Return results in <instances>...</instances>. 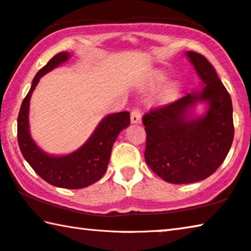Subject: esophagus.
<instances>
[{"mask_svg": "<svg viewBox=\"0 0 251 251\" xmlns=\"http://www.w3.org/2000/svg\"><path fill=\"white\" fill-rule=\"evenodd\" d=\"M142 121V115H141V110L138 108H134L130 113V122L132 124H140Z\"/></svg>", "mask_w": 251, "mask_h": 251, "instance_id": "esophagus-1", "label": "esophagus"}]
</instances>
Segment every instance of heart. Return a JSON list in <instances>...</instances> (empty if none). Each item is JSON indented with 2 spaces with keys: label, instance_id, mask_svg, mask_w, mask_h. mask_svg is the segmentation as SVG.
Instances as JSON below:
<instances>
[{
  "label": "heart",
  "instance_id": "heart-1",
  "mask_svg": "<svg viewBox=\"0 0 251 251\" xmlns=\"http://www.w3.org/2000/svg\"><path fill=\"white\" fill-rule=\"evenodd\" d=\"M166 80H168V75H166L165 74H158V75H156V77H155V79H154V81L152 83V87H153V88L160 87ZM178 90H180V86H178L176 82L171 83V85L168 87V88L164 90V93H163L162 99L164 101L172 100V99L177 95Z\"/></svg>",
  "mask_w": 251,
  "mask_h": 251
}]
</instances>
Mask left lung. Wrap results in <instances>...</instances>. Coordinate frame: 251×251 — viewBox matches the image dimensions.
I'll return each instance as SVG.
<instances>
[{
  "label": "left lung",
  "mask_w": 251,
  "mask_h": 251,
  "mask_svg": "<svg viewBox=\"0 0 251 251\" xmlns=\"http://www.w3.org/2000/svg\"><path fill=\"white\" fill-rule=\"evenodd\" d=\"M185 54L204 88L151 109L143 117L147 165L174 184L202 181L216 172L234 135L231 97L216 69L200 53ZM198 102H205L208 109L202 117L193 118L192 109Z\"/></svg>",
  "instance_id": "1"
}]
</instances>
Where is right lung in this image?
I'll return each instance as SVG.
<instances>
[{
  "label": "right lung",
  "mask_w": 251,
  "mask_h": 251,
  "mask_svg": "<svg viewBox=\"0 0 251 251\" xmlns=\"http://www.w3.org/2000/svg\"><path fill=\"white\" fill-rule=\"evenodd\" d=\"M70 58L69 52L55 54L38 71L29 93L23 99L18 116V143L25 161L40 177L51 185L65 189H82L104 176L109 163L111 149L118 134L130 124L128 111L107 115L99 123L85 144L75 152L54 156L35 144L29 130V106L40 78Z\"/></svg>",
  "instance_id": "add662e5"
}]
</instances>
